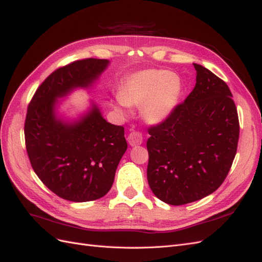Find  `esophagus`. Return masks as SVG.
<instances>
[{"label": "esophagus", "mask_w": 262, "mask_h": 262, "mask_svg": "<svg viewBox=\"0 0 262 262\" xmlns=\"http://www.w3.org/2000/svg\"><path fill=\"white\" fill-rule=\"evenodd\" d=\"M143 142V137L142 134L139 132H131L128 136V143L131 146H136V145H140Z\"/></svg>", "instance_id": "1"}]
</instances>
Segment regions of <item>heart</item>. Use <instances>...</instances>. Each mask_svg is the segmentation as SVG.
<instances>
[{
	"instance_id": "b5f03b06",
	"label": "heart",
	"mask_w": 262,
	"mask_h": 262,
	"mask_svg": "<svg viewBox=\"0 0 262 262\" xmlns=\"http://www.w3.org/2000/svg\"><path fill=\"white\" fill-rule=\"evenodd\" d=\"M181 82L175 73L164 70H144L131 75L120 89L119 104L141 106L149 123L167 118L180 96Z\"/></svg>"
}]
</instances>
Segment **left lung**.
<instances>
[{"instance_id": "left-lung-1", "label": "left lung", "mask_w": 262, "mask_h": 262, "mask_svg": "<svg viewBox=\"0 0 262 262\" xmlns=\"http://www.w3.org/2000/svg\"><path fill=\"white\" fill-rule=\"evenodd\" d=\"M193 66L192 92L164 121L148 128V185L158 199L171 205L215 191L238 144V114L227 84L210 70Z\"/></svg>"}]
</instances>
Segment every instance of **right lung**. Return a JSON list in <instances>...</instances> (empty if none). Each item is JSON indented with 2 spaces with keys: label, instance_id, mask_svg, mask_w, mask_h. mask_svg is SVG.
I'll list each match as a JSON object with an SVG mask.
<instances>
[{
  "label": "right lung",
  "instance_id": "obj_1",
  "mask_svg": "<svg viewBox=\"0 0 262 262\" xmlns=\"http://www.w3.org/2000/svg\"><path fill=\"white\" fill-rule=\"evenodd\" d=\"M108 64V60L89 58L57 69L28 105L24 131L31 167L62 199L86 202L104 196L128 147L123 126L107 122L95 105L72 123L54 114L58 98L76 87H90Z\"/></svg>",
  "mask_w": 262,
  "mask_h": 262
}]
</instances>
